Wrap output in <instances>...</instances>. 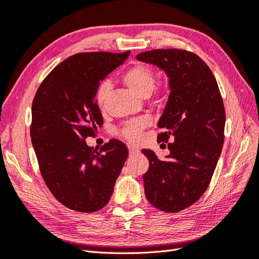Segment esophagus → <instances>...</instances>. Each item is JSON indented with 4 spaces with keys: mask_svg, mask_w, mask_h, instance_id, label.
<instances>
[{
    "mask_svg": "<svg viewBox=\"0 0 259 259\" xmlns=\"http://www.w3.org/2000/svg\"><path fill=\"white\" fill-rule=\"evenodd\" d=\"M128 151H130V155H135V154H137V153L140 152L139 148H136V147L132 146V145L128 146Z\"/></svg>",
    "mask_w": 259,
    "mask_h": 259,
    "instance_id": "34e87169",
    "label": "esophagus"
}]
</instances>
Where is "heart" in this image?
Segmentation results:
<instances>
[{
    "label": "heart",
    "mask_w": 259,
    "mask_h": 259,
    "mask_svg": "<svg viewBox=\"0 0 259 259\" xmlns=\"http://www.w3.org/2000/svg\"><path fill=\"white\" fill-rule=\"evenodd\" d=\"M123 79L124 82L127 84L128 88L133 90L136 94L145 97L151 94V92L155 85V72L149 65L139 63V64L133 65L130 67L128 70H126L124 72ZM110 89L111 85L107 81L102 82L99 85V88H97L95 101L99 107H102L103 104H104L106 96L108 94V92H110ZM148 125V117L133 119L127 124H125L123 127L120 128L119 134L130 142H136L140 139L142 131Z\"/></svg>",
    "instance_id": "heart-1"
}]
</instances>
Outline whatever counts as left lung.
<instances>
[{
	"label": "left lung",
	"mask_w": 259,
	"mask_h": 259,
	"mask_svg": "<svg viewBox=\"0 0 259 259\" xmlns=\"http://www.w3.org/2000/svg\"><path fill=\"white\" fill-rule=\"evenodd\" d=\"M136 59L156 65L169 78L170 93L157 126V141L168 143L159 160L143 149L149 167L143 175L154 207L176 212L196 203L208 187L224 144L225 107L214 74L196 54L185 50H153Z\"/></svg>",
	"instance_id": "1"
}]
</instances>
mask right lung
<instances>
[{"label":"right lung","instance_id":"obj_1","mask_svg":"<svg viewBox=\"0 0 259 259\" xmlns=\"http://www.w3.org/2000/svg\"><path fill=\"white\" fill-rule=\"evenodd\" d=\"M130 53L91 52L67 57L34 96L31 139L39 170L53 196L67 208L93 212L104 207L128 156L118 140L100 151L85 140L94 137L103 124L95 101L97 88Z\"/></svg>","mask_w":259,"mask_h":259}]
</instances>
